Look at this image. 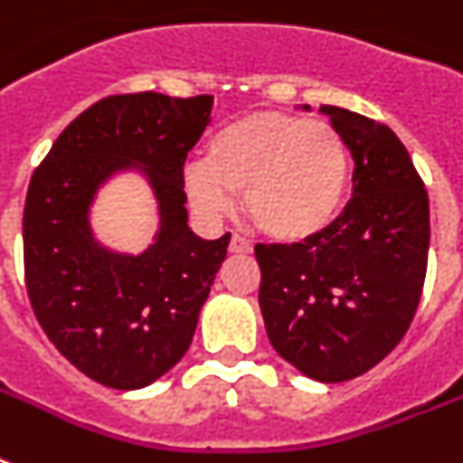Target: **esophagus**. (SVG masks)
Segmentation results:
<instances>
[{
    "label": "esophagus",
    "mask_w": 463,
    "mask_h": 463,
    "mask_svg": "<svg viewBox=\"0 0 463 463\" xmlns=\"http://www.w3.org/2000/svg\"><path fill=\"white\" fill-rule=\"evenodd\" d=\"M228 250L235 254L240 252H250L252 250V242L247 238H242V235H238V232H232V238H231V245H228Z\"/></svg>",
    "instance_id": "34e87169"
}]
</instances>
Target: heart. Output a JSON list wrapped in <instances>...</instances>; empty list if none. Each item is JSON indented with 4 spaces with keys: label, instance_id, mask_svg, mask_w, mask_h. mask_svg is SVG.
<instances>
[{
    "label": "heart",
    "instance_id": "heart-1",
    "mask_svg": "<svg viewBox=\"0 0 463 463\" xmlns=\"http://www.w3.org/2000/svg\"><path fill=\"white\" fill-rule=\"evenodd\" d=\"M351 151L336 127L290 112H254L221 127L206 160L184 165V189L209 221L231 213L235 192L261 231L298 242L326 231L351 187Z\"/></svg>",
    "mask_w": 463,
    "mask_h": 463
}]
</instances>
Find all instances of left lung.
<instances>
[{"label":"left lung","mask_w":463,"mask_h":463,"mask_svg":"<svg viewBox=\"0 0 463 463\" xmlns=\"http://www.w3.org/2000/svg\"><path fill=\"white\" fill-rule=\"evenodd\" d=\"M322 112L355 163L353 199L326 231L293 245L260 242L254 257L271 345L303 374L334 384L367 373L409 331L423 296L430 206L387 125L334 105Z\"/></svg>","instance_id":"obj_1"}]
</instances>
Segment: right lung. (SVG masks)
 <instances>
[{
	"mask_svg": "<svg viewBox=\"0 0 463 463\" xmlns=\"http://www.w3.org/2000/svg\"><path fill=\"white\" fill-rule=\"evenodd\" d=\"M213 96H108L83 110L35 167L24 209L25 288L64 358L112 389H141L187 353L231 232L187 225L184 160L209 125ZM142 165L159 199L156 242L139 258L108 253L88 209L118 169Z\"/></svg>",
	"mask_w": 463,
	"mask_h": 463,
	"instance_id": "1",
	"label": "right lung"
}]
</instances>
